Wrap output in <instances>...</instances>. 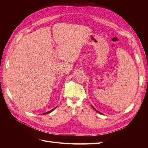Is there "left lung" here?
Masks as SVG:
<instances>
[{
  "mask_svg": "<svg viewBox=\"0 0 148 148\" xmlns=\"http://www.w3.org/2000/svg\"><path fill=\"white\" fill-rule=\"evenodd\" d=\"M92 108H93V109H94V110H96V112H98V111H97V110H96V109H95V108H94V107H92ZM99 113H100V112H99Z\"/></svg>",
  "mask_w": 148,
  "mask_h": 148,
  "instance_id": "8db88e82",
  "label": "left lung"
}]
</instances>
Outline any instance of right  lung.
<instances>
[{"label":"right lung","instance_id":"right-lung-1","mask_svg":"<svg viewBox=\"0 0 148 148\" xmlns=\"http://www.w3.org/2000/svg\"><path fill=\"white\" fill-rule=\"evenodd\" d=\"M55 109H56V108H55ZM55 109H52V110H50V111H49V112H46V113H44V114H43V115H44H44H45V114H49V113H50V112H52V111H53V110H54Z\"/></svg>","mask_w":148,"mask_h":148}]
</instances>
